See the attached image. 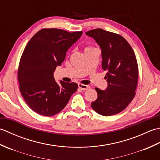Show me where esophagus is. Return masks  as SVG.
<instances>
[{
	"instance_id": "esophagus-1",
	"label": "esophagus",
	"mask_w": 160,
	"mask_h": 160,
	"mask_svg": "<svg viewBox=\"0 0 160 160\" xmlns=\"http://www.w3.org/2000/svg\"><path fill=\"white\" fill-rule=\"evenodd\" d=\"M78 87H79L80 89H82L83 91L87 90L88 89H89L90 88V87L89 85H86V84H78Z\"/></svg>"
}]
</instances>
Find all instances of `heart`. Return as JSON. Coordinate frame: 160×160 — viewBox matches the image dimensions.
Here are the masks:
<instances>
[{
	"label": "heart",
	"mask_w": 160,
	"mask_h": 160,
	"mask_svg": "<svg viewBox=\"0 0 160 160\" xmlns=\"http://www.w3.org/2000/svg\"><path fill=\"white\" fill-rule=\"evenodd\" d=\"M88 48H90V47H88Z\"/></svg>",
	"instance_id": "b5f03b06"
}]
</instances>
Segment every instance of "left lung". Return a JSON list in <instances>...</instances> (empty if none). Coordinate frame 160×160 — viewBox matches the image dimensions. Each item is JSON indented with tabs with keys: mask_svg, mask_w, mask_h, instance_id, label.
Instances as JSON below:
<instances>
[{
	"mask_svg": "<svg viewBox=\"0 0 160 160\" xmlns=\"http://www.w3.org/2000/svg\"><path fill=\"white\" fill-rule=\"evenodd\" d=\"M96 40L102 50V67L107 71L108 87L105 91L96 88L98 98L91 103L98 114L110 116L120 113L135 96L138 65L135 53L122 36L102 29L86 32Z\"/></svg>",
	"mask_w": 160,
	"mask_h": 160,
	"instance_id": "1",
	"label": "left lung"
}]
</instances>
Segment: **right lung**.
<instances>
[{
  "mask_svg": "<svg viewBox=\"0 0 160 160\" xmlns=\"http://www.w3.org/2000/svg\"><path fill=\"white\" fill-rule=\"evenodd\" d=\"M82 34V31L42 29L26 45L18 70L19 89L26 103L38 114L52 116L58 113L77 91L75 82L60 80L58 84L53 72Z\"/></svg>",
  "mask_w": 160,
  "mask_h": 160,
  "instance_id": "1",
  "label": "right lung"
}]
</instances>
